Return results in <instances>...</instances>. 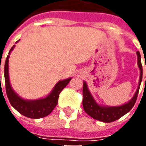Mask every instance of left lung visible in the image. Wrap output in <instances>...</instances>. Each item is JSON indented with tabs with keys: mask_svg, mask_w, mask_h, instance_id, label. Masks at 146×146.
<instances>
[{
	"mask_svg": "<svg viewBox=\"0 0 146 146\" xmlns=\"http://www.w3.org/2000/svg\"><path fill=\"white\" fill-rule=\"evenodd\" d=\"M138 56V66L140 70V77H139V83H138V88L132 98L127 102L123 105L118 106H102L97 103L95 98L91 94L89 91L88 84L85 81H84L83 85V107L86 113L92 118L102 121L105 123H110L115 121L119 119L120 117L124 116L131 110L135 105L137 97H138V91L141 85L142 80V66L141 62V55L139 51L136 52ZM146 68V66H145ZM146 80V78H145Z\"/></svg>",
	"mask_w": 146,
	"mask_h": 146,
	"instance_id": "obj_1",
	"label": "left lung"
}]
</instances>
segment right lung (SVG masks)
<instances>
[{"label":"right lung","mask_w":146,"mask_h":146,"mask_svg":"<svg viewBox=\"0 0 146 146\" xmlns=\"http://www.w3.org/2000/svg\"><path fill=\"white\" fill-rule=\"evenodd\" d=\"M19 40L16 41V43L19 42ZM15 46V45H14L8 52L9 55L7 56V58L5 60V70H4L5 71V88H6V93H7L8 100L11 106L17 110L19 113L27 117L32 118V119H39V118L47 116L52 112V110L57 106L60 92L69 84L72 78L70 77L68 79L59 80L54 85V88L52 89L51 93L48 94L44 98L35 99V100L24 99L13 90L10 84V80H9V74H8L9 59L8 58L10 57V54L11 51H13Z\"/></svg>","instance_id":"add662e5"}]
</instances>
